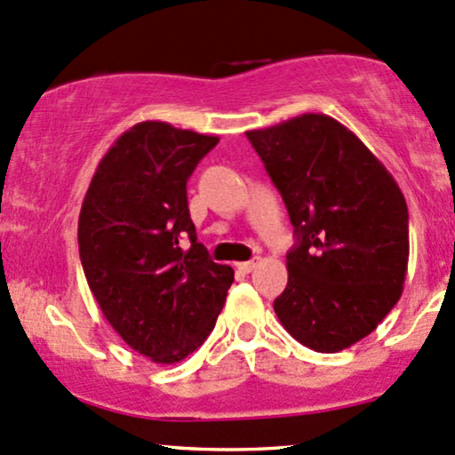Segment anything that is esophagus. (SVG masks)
<instances>
[{
  "label": "esophagus",
  "instance_id": "esophagus-1",
  "mask_svg": "<svg viewBox=\"0 0 455 455\" xmlns=\"http://www.w3.org/2000/svg\"><path fill=\"white\" fill-rule=\"evenodd\" d=\"M256 267H259V259L245 260V262H237V269L242 271V273H251V271L256 269Z\"/></svg>",
  "mask_w": 455,
  "mask_h": 455
}]
</instances>
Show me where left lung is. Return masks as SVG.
<instances>
[{"label":"left lung","instance_id":"8db88e82","mask_svg":"<svg viewBox=\"0 0 455 455\" xmlns=\"http://www.w3.org/2000/svg\"><path fill=\"white\" fill-rule=\"evenodd\" d=\"M245 135L297 235L273 309L299 343L341 352L371 335L401 299L407 201L373 152L326 114H300Z\"/></svg>","mask_w":455,"mask_h":455}]
</instances>
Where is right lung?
<instances>
[{"instance_id":"obj_1","label":"right lung","mask_w":455,"mask_h":455,"mask_svg":"<svg viewBox=\"0 0 455 455\" xmlns=\"http://www.w3.org/2000/svg\"><path fill=\"white\" fill-rule=\"evenodd\" d=\"M216 135L146 120L106 152L78 218L92 297L131 349L156 364L193 354L213 331L233 269L196 242L186 182Z\"/></svg>"}]
</instances>
